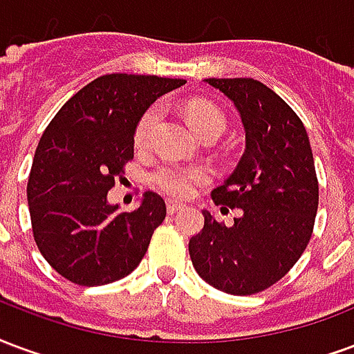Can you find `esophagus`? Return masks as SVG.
I'll list each match as a JSON object with an SVG mask.
<instances>
[{
    "label": "esophagus",
    "instance_id": "obj_1",
    "mask_svg": "<svg viewBox=\"0 0 354 354\" xmlns=\"http://www.w3.org/2000/svg\"><path fill=\"white\" fill-rule=\"evenodd\" d=\"M166 207H167V213H169V215H174V213L180 211V209L185 207V205H183L180 202H177V200H167Z\"/></svg>",
    "mask_w": 354,
    "mask_h": 354
}]
</instances>
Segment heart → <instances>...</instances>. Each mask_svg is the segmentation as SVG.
<instances>
[{
    "label": "heart",
    "instance_id": "1",
    "mask_svg": "<svg viewBox=\"0 0 354 354\" xmlns=\"http://www.w3.org/2000/svg\"><path fill=\"white\" fill-rule=\"evenodd\" d=\"M160 107L152 105L141 115L138 120L136 131H133V141L136 145L143 147L151 138V131L154 124L158 120ZM187 118L188 124L192 126V130L200 136L202 131L209 128H216V130H224V115L221 113L218 107L209 102H190L187 105ZM209 179V171L202 166H175V164H167L156 169V174L152 175V183L166 194L177 196V198H187L194 192L196 185H202Z\"/></svg>",
    "mask_w": 354,
    "mask_h": 354
}]
</instances>
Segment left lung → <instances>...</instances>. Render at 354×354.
Here are the masks:
<instances>
[{
  "mask_svg": "<svg viewBox=\"0 0 354 354\" xmlns=\"http://www.w3.org/2000/svg\"><path fill=\"white\" fill-rule=\"evenodd\" d=\"M239 113L245 152L213 190L215 203L241 209L232 226L203 211L188 252L205 283L247 296L277 283L306 251L319 205L308 131L272 88L254 79H205Z\"/></svg>",
  "mask_w": 354,
  "mask_h": 354,
  "instance_id": "left-lung-1",
  "label": "left lung"
}]
</instances>
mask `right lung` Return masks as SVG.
<instances>
[{
	"mask_svg": "<svg viewBox=\"0 0 354 354\" xmlns=\"http://www.w3.org/2000/svg\"><path fill=\"white\" fill-rule=\"evenodd\" d=\"M183 79L113 73L66 102L46 126L28 180L35 243L62 277L82 286L126 277L145 257L166 218V202L145 192L122 213L107 202L124 164L133 158L138 120Z\"/></svg>",
	"mask_w": 354,
	"mask_h": 354,
	"instance_id": "add662e5",
	"label": "right lung"
}]
</instances>
